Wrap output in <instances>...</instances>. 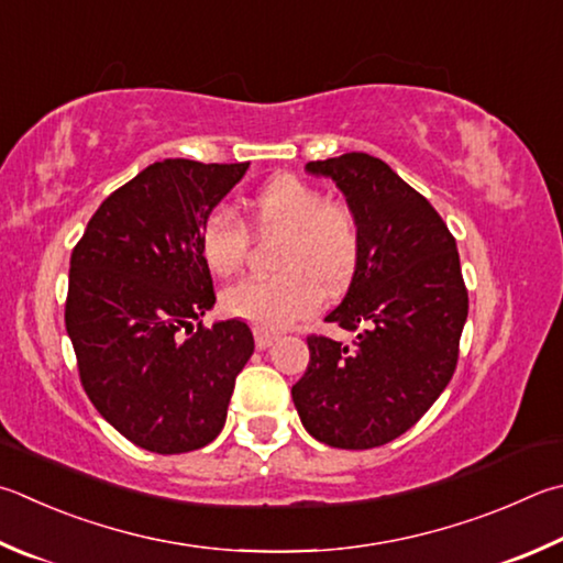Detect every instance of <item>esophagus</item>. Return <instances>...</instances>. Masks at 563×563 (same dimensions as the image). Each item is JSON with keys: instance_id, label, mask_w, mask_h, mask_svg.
<instances>
[{"instance_id": "34e87169", "label": "esophagus", "mask_w": 563, "mask_h": 563, "mask_svg": "<svg viewBox=\"0 0 563 563\" xmlns=\"http://www.w3.org/2000/svg\"><path fill=\"white\" fill-rule=\"evenodd\" d=\"M253 336H255V346H258V350H268V346H271L275 340H278L280 332L268 330V327H263V324H255V327H253Z\"/></svg>"}]
</instances>
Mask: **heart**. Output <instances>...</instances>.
<instances>
[{
	"label": "heart",
	"mask_w": 563,
	"mask_h": 563,
	"mask_svg": "<svg viewBox=\"0 0 563 563\" xmlns=\"http://www.w3.org/2000/svg\"><path fill=\"white\" fill-rule=\"evenodd\" d=\"M251 219L261 236H280L273 278H249L223 290L233 317L285 327L320 308L322 292L342 288L360 261L362 231L354 211L300 177L280 175L255 191ZM249 227L229 207H213L199 227V253L211 273L229 278L246 265Z\"/></svg>",
	"instance_id": "b5f03b06"
}]
</instances>
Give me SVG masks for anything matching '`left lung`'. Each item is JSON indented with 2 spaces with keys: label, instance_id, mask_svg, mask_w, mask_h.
<instances>
[{
  "label": "left lung",
  "instance_id": "left-lung-1",
  "mask_svg": "<svg viewBox=\"0 0 563 563\" xmlns=\"http://www.w3.org/2000/svg\"><path fill=\"white\" fill-rule=\"evenodd\" d=\"M305 169L340 187L362 249L342 305L324 317L356 340L310 334L292 401L317 441L366 451L406 433L453 379L467 290L441 213L386 162L346 152Z\"/></svg>",
  "mask_w": 563,
  "mask_h": 563
}]
</instances>
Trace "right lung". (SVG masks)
Wrapping results in <instances>:
<instances>
[{
	"label": "right lung",
	"instance_id": "obj_1",
	"mask_svg": "<svg viewBox=\"0 0 563 563\" xmlns=\"http://www.w3.org/2000/svg\"><path fill=\"white\" fill-rule=\"evenodd\" d=\"M246 169L155 162L100 203L70 253L66 332L80 384L98 413L150 453L211 443L253 354L246 322H199L217 302L199 227Z\"/></svg>",
	"mask_w": 563,
	"mask_h": 563
}]
</instances>
